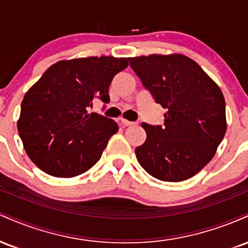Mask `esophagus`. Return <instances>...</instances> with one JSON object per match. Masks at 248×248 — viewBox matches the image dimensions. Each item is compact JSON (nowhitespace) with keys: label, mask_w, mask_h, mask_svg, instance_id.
Instances as JSON below:
<instances>
[{"label":"esophagus","mask_w":248,"mask_h":248,"mask_svg":"<svg viewBox=\"0 0 248 248\" xmlns=\"http://www.w3.org/2000/svg\"><path fill=\"white\" fill-rule=\"evenodd\" d=\"M121 122L124 124V126H127V127H129V126H135V124H136V122L128 121V120H126V119H122Z\"/></svg>","instance_id":"obj_1"}]
</instances>
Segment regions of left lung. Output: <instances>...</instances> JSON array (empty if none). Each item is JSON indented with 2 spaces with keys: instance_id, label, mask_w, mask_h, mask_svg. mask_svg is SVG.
Listing matches in <instances>:
<instances>
[{
  "instance_id": "left-lung-1",
  "label": "left lung",
  "mask_w": 248,
  "mask_h": 248,
  "mask_svg": "<svg viewBox=\"0 0 248 248\" xmlns=\"http://www.w3.org/2000/svg\"><path fill=\"white\" fill-rule=\"evenodd\" d=\"M128 59L156 104L167 109L163 126L142 124L147 139L135 149L139 163L160 181L191 178L212 160L226 132L220 88L183 55Z\"/></svg>"
}]
</instances>
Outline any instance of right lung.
<instances>
[{
	"instance_id": "obj_1",
	"label": "right lung",
	"mask_w": 248,
	"mask_h": 248,
	"mask_svg": "<svg viewBox=\"0 0 248 248\" xmlns=\"http://www.w3.org/2000/svg\"><path fill=\"white\" fill-rule=\"evenodd\" d=\"M127 58L88 57L61 61L45 71L24 95L17 122L30 160L55 177H75L100 160L110 136L112 119L91 113L94 99L108 104V88Z\"/></svg>"
}]
</instances>
